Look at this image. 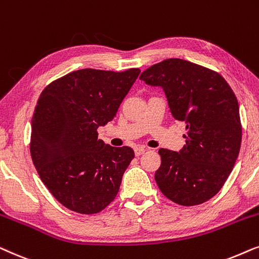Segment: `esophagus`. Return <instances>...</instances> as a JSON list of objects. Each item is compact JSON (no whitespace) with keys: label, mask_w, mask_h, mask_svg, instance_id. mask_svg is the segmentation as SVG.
<instances>
[{"label":"esophagus","mask_w":259,"mask_h":259,"mask_svg":"<svg viewBox=\"0 0 259 259\" xmlns=\"http://www.w3.org/2000/svg\"><path fill=\"white\" fill-rule=\"evenodd\" d=\"M144 151H146V149H144L143 147H136L135 148V155H136V156H140V155L144 154Z\"/></svg>","instance_id":"obj_1"}]
</instances>
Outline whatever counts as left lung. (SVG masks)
Instances as JSON below:
<instances>
[{"instance_id":"left-lung-1","label":"left lung","mask_w":259,"mask_h":259,"mask_svg":"<svg viewBox=\"0 0 259 259\" xmlns=\"http://www.w3.org/2000/svg\"><path fill=\"white\" fill-rule=\"evenodd\" d=\"M140 79L163 89L171 115L187 130L180 151L158 150V188L182 206L207 201L222 189L240 150L242 124L232 89L217 72L177 58L153 65Z\"/></svg>"}]
</instances>
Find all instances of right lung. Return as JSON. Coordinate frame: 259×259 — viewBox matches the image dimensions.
<instances>
[{
  "instance_id": "1",
  "label": "right lung",
  "mask_w": 259,
  "mask_h": 259,
  "mask_svg": "<svg viewBox=\"0 0 259 259\" xmlns=\"http://www.w3.org/2000/svg\"><path fill=\"white\" fill-rule=\"evenodd\" d=\"M84 68L52 81L41 92L32 118L30 155L41 181L65 207L95 214L113 201L130 147L98 140L97 129L116 116L140 74Z\"/></svg>"
}]
</instances>
